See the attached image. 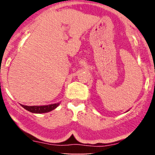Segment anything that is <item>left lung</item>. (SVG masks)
Listing matches in <instances>:
<instances>
[{
  "instance_id": "obj_1",
  "label": "left lung",
  "mask_w": 155,
  "mask_h": 155,
  "mask_svg": "<svg viewBox=\"0 0 155 155\" xmlns=\"http://www.w3.org/2000/svg\"><path fill=\"white\" fill-rule=\"evenodd\" d=\"M128 111H129V110H128ZM126 111V112H127V111Z\"/></svg>"
}]
</instances>
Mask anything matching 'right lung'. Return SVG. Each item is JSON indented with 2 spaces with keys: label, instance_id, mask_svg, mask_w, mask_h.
<instances>
[{
  "label": "right lung",
  "instance_id": "1",
  "mask_svg": "<svg viewBox=\"0 0 155 155\" xmlns=\"http://www.w3.org/2000/svg\"><path fill=\"white\" fill-rule=\"evenodd\" d=\"M25 109L28 110V111L32 112V113L35 114H43V113H47L54 108H56L60 105V102L57 103V104H49L47 105V106H25V105L20 104Z\"/></svg>",
  "mask_w": 155,
  "mask_h": 155
}]
</instances>
